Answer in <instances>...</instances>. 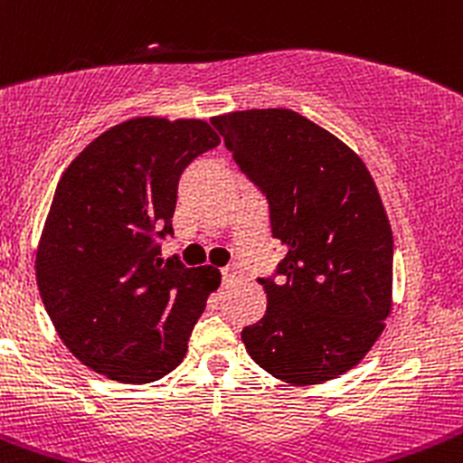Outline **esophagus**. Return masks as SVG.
<instances>
[{
    "label": "esophagus",
    "instance_id": "obj_1",
    "mask_svg": "<svg viewBox=\"0 0 463 463\" xmlns=\"http://www.w3.org/2000/svg\"><path fill=\"white\" fill-rule=\"evenodd\" d=\"M237 272H240V268H237V266H226V268H222V279H223V281H228V279L237 277Z\"/></svg>",
    "mask_w": 463,
    "mask_h": 463
}]
</instances>
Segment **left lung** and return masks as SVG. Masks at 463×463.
<instances>
[{
	"label": "left lung",
	"instance_id": "1",
	"mask_svg": "<svg viewBox=\"0 0 463 463\" xmlns=\"http://www.w3.org/2000/svg\"><path fill=\"white\" fill-rule=\"evenodd\" d=\"M241 174L266 195L286 246L261 321L241 340L259 367L318 384L355 367L391 312L393 235L367 166L336 136L292 109L211 118Z\"/></svg>",
	"mask_w": 463,
	"mask_h": 463
}]
</instances>
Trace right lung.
I'll list each match as a JSON object with an SVG mask.
<instances>
[{
    "mask_svg": "<svg viewBox=\"0 0 463 463\" xmlns=\"http://www.w3.org/2000/svg\"><path fill=\"white\" fill-rule=\"evenodd\" d=\"M217 145L204 120L145 116L100 134L61 175L37 286L65 347L96 373L146 384L184 358L220 270L157 255L182 171Z\"/></svg>",
    "mask_w": 463,
    "mask_h": 463,
    "instance_id": "add662e5",
    "label": "right lung"
}]
</instances>
